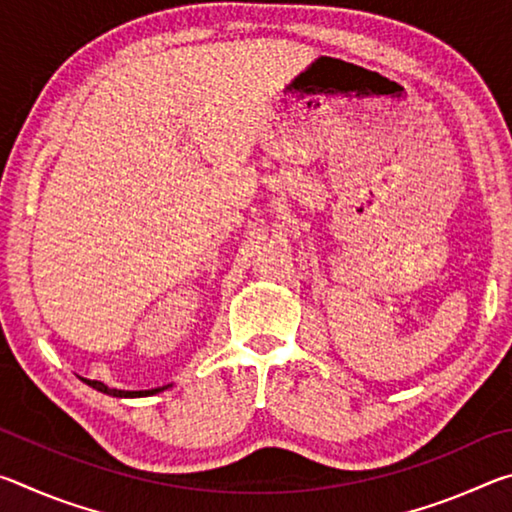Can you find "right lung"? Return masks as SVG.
<instances>
[{
	"label": "right lung",
	"mask_w": 512,
	"mask_h": 512,
	"mask_svg": "<svg viewBox=\"0 0 512 512\" xmlns=\"http://www.w3.org/2000/svg\"><path fill=\"white\" fill-rule=\"evenodd\" d=\"M83 381H85V384H88V386H92L94 391L106 393V395H112V397H146V395L160 393V391H164V388L171 386V384L158 386V388H151V391H119V388H110V386L103 384V381H97V379H83Z\"/></svg>",
	"instance_id": "obj_1"
}]
</instances>
